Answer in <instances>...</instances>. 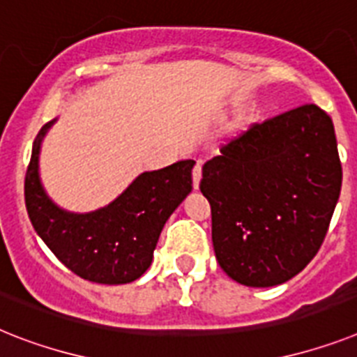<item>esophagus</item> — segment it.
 Segmentation results:
<instances>
[{
	"instance_id": "1",
	"label": "esophagus",
	"mask_w": 357,
	"mask_h": 357,
	"mask_svg": "<svg viewBox=\"0 0 357 357\" xmlns=\"http://www.w3.org/2000/svg\"><path fill=\"white\" fill-rule=\"evenodd\" d=\"M200 178H202V160H199L193 167V188L199 190L200 185Z\"/></svg>"
}]
</instances>
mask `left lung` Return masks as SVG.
<instances>
[{"mask_svg":"<svg viewBox=\"0 0 357 357\" xmlns=\"http://www.w3.org/2000/svg\"><path fill=\"white\" fill-rule=\"evenodd\" d=\"M334 123L301 105L220 149L202 167L211 241L226 275L244 287L290 281L310 263L341 193Z\"/></svg>","mask_w":357,"mask_h":357,"instance_id":"8db88e82","label":"left lung"}]
</instances>
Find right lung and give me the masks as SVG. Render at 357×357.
I'll use <instances>...</instances> for the list:
<instances>
[{
    "label": "right lung",
    "instance_id": "right-lung-1",
    "mask_svg": "<svg viewBox=\"0 0 357 357\" xmlns=\"http://www.w3.org/2000/svg\"><path fill=\"white\" fill-rule=\"evenodd\" d=\"M56 120L38 132L26 169L25 204L32 226L47 248L82 279L100 284L137 281L151 266L166 220L193 190L195 160L140 173L109 204L76 213L56 204L41 182V142Z\"/></svg>",
    "mask_w": 357,
    "mask_h": 357
}]
</instances>
